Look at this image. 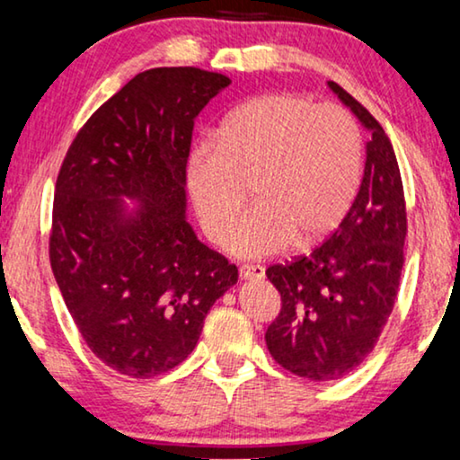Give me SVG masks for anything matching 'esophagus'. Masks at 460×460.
<instances>
[{
	"instance_id": "obj_1",
	"label": "esophagus",
	"mask_w": 460,
	"mask_h": 460,
	"mask_svg": "<svg viewBox=\"0 0 460 460\" xmlns=\"http://www.w3.org/2000/svg\"><path fill=\"white\" fill-rule=\"evenodd\" d=\"M239 277L242 279H262L264 277V267H261V264H242L239 267Z\"/></svg>"
}]
</instances>
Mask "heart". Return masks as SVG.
I'll return each mask as SVG.
<instances>
[{
    "instance_id": "b5f03b06",
    "label": "heart",
    "mask_w": 460,
    "mask_h": 460,
    "mask_svg": "<svg viewBox=\"0 0 460 460\" xmlns=\"http://www.w3.org/2000/svg\"><path fill=\"white\" fill-rule=\"evenodd\" d=\"M362 174V137L352 114L296 93H267L225 116L217 141L185 158V187L212 242L225 243L254 182L261 206L236 226L229 250L269 256L297 239H325L348 215Z\"/></svg>"
}]
</instances>
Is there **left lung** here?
<instances>
[{"label": "left lung", "mask_w": 460, "mask_h": 460, "mask_svg": "<svg viewBox=\"0 0 460 460\" xmlns=\"http://www.w3.org/2000/svg\"><path fill=\"white\" fill-rule=\"evenodd\" d=\"M327 85L368 131L360 190L325 243L267 269L281 294L267 348L283 368L310 381L344 377L371 354L396 302L406 237L404 190L390 139L350 93L333 81Z\"/></svg>", "instance_id": "8db88e82"}]
</instances>
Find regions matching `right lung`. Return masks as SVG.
I'll use <instances>...</instances> for the list:
<instances>
[{"label": "right lung", "instance_id": "add662e5", "mask_svg": "<svg viewBox=\"0 0 460 460\" xmlns=\"http://www.w3.org/2000/svg\"><path fill=\"white\" fill-rule=\"evenodd\" d=\"M229 85L193 66L139 73L76 133L58 174L51 270L92 352L128 377L190 357L212 304L237 283L235 264L185 217L193 122Z\"/></svg>", "mask_w": 460, "mask_h": 460}]
</instances>
